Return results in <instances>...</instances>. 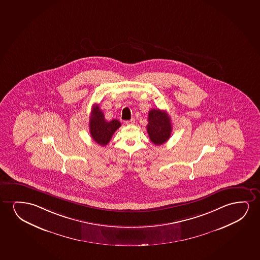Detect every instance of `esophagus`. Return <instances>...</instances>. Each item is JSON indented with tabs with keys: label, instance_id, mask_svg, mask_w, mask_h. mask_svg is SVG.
I'll list each match as a JSON object with an SVG mask.
<instances>
[{
	"label": "esophagus",
	"instance_id": "34e87169",
	"mask_svg": "<svg viewBox=\"0 0 260 260\" xmlns=\"http://www.w3.org/2000/svg\"><path fill=\"white\" fill-rule=\"evenodd\" d=\"M135 123V120L134 119H132V120H129V121H125L124 124L126 125H132Z\"/></svg>",
	"mask_w": 260,
	"mask_h": 260
}]
</instances>
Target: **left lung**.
Masks as SVG:
<instances>
[{
	"label": "left lung",
	"instance_id": "1",
	"mask_svg": "<svg viewBox=\"0 0 260 260\" xmlns=\"http://www.w3.org/2000/svg\"><path fill=\"white\" fill-rule=\"evenodd\" d=\"M147 133L152 142L160 146L171 137V119L165 111L160 109H152L148 114V124L146 126Z\"/></svg>",
	"mask_w": 260,
	"mask_h": 260
}]
</instances>
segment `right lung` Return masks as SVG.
<instances>
[{"instance_id": "add662e5", "label": "right lung", "mask_w": 260, "mask_h": 260, "mask_svg": "<svg viewBox=\"0 0 260 260\" xmlns=\"http://www.w3.org/2000/svg\"><path fill=\"white\" fill-rule=\"evenodd\" d=\"M89 127L93 140L100 146H105L109 143L115 131L121 127V122L115 119L107 121L100 107L94 106L89 118Z\"/></svg>"}]
</instances>
